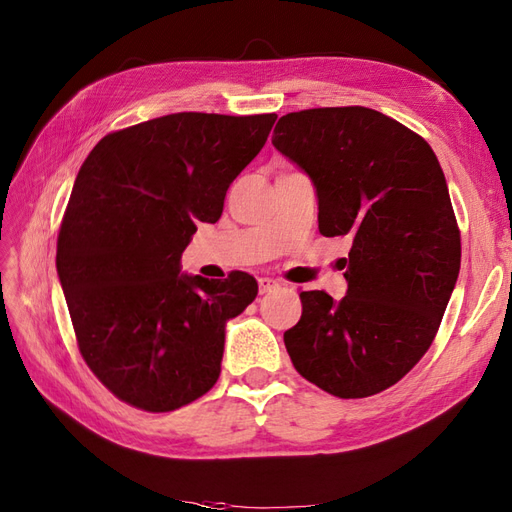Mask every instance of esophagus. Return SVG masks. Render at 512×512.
Listing matches in <instances>:
<instances>
[{"mask_svg":"<svg viewBox=\"0 0 512 512\" xmlns=\"http://www.w3.org/2000/svg\"><path fill=\"white\" fill-rule=\"evenodd\" d=\"M277 288H280V282L271 280V277H260V280H258V290H260V294L273 292V290H277Z\"/></svg>","mask_w":512,"mask_h":512,"instance_id":"obj_1","label":"esophagus"}]
</instances>
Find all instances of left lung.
Here are the masks:
<instances>
[{
    "label": "left lung",
    "mask_w": 512,
    "mask_h": 512,
    "mask_svg": "<svg viewBox=\"0 0 512 512\" xmlns=\"http://www.w3.org/2000/svg\"><path fill=\"white\" fill-rule=\"evenodd\" d=\"M273 145L314 181L322 235L352 241L346 297L301 292V320L284 333L290 361L335 397L376 395L423 359L459 275L440 162L423 136L365 106L288 113Z\"/></svg>",
    "instance_id": "8db88e82"
}]
</instances>
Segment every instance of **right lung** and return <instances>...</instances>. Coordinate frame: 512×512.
<instances>
[{"label":"right lung","instance_id":"1","mask_svg":"<svg viewBox=\"0 0 512 512\" xmlns=\"http://www.w3.org/2000/svg\"><path fill=\"white\" fill-rule=\"evenodd\" d=\"M277 115L175 113L106 134L76 175L57 273L76 344L117 399L170 412L222 371L226 322L258 284L183 275L196 222H218L230 183L265 147Z\"/></svg>","mask_w":512,"mask_h":512}]
</instances>
